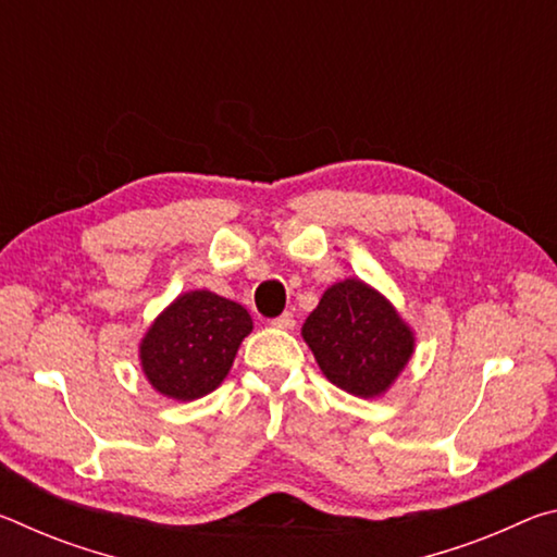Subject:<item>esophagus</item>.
<instances>
[{
	"label": "esophagus",
	"instance_id": "esophagus-1",
	"mask_svg": "<svg viewBox=\"0 0 557 557\" xmlns=\"http://www.w3.org/2000/svg\"><path fill=\"white\" fill-rule=\"evenodd\" d=\"M270 324L277 326V329H292V326H295V317H292V312H282L280 317L272 319Z\"/></svg>",
	"mask_w": 557,
	"mask_h": 557
}]
</instances>
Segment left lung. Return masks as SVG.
<instances>
[{"mask_svg": "<svg viewBox=\"0 0 557 557\" xmlns=\"http://www.w3.org/2000/svg\"><path fill=\"white\" fill-rule=\"evenodd\" d=\"M319 369L358 398L381 395L412 354V332L361 280L332 285L301 326Z\"/></svg>", "mask_w": 557, "mask_h": 557, "instance_id": "left-lung-1", "label": "left lung"}]
</instances>
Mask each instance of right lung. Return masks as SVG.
<instances>
[{
  "instance_id": "1",
  "label": "right lung",
  "mask_w": 557,
  "mask_h": 557,
  "mask_svg": "<svg viewBox=\"0 0 557 557\" xmlns=\"http://www.w3.org/2000/svg\"><path fill=\"white\" fill-rule=\"evenodd\" d=\"M250 329L245 307L206 289L188 292L147 332L143 369L159 393L196 400L219 388Z\"/></svg>"
}]
</instances>
